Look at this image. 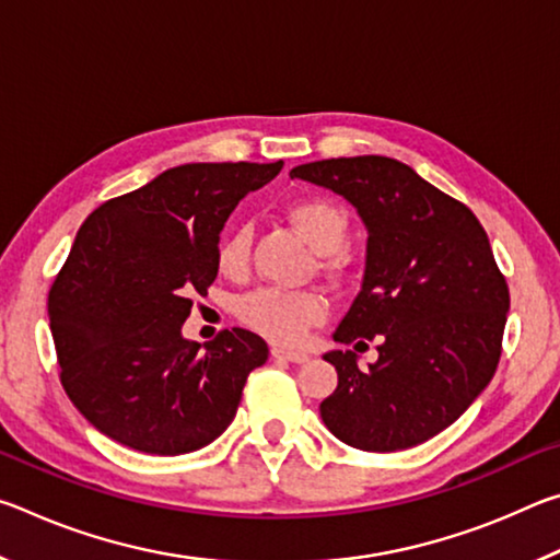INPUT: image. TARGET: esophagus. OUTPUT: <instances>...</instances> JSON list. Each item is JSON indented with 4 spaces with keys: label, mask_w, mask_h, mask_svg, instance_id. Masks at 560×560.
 Wrapping results in <instances>:
<instances>
[{
    "label": "esophagus",
    "mask_w": 560,
    "mask_h": 560,
    "mask_svg": "<svg viewBox=\"0 0 560 560\" xmlns=\"http://www.w3.org/2000/svg\"><path fill=\"white\" fill-rule=\"evenodd\" d=\"M271 355L279 358V360H289V363H308L306 353H299V350H283L279 346L271 348Z\"/></svg>",
    "instance_id": "esophagus-1"
}]
</instances>
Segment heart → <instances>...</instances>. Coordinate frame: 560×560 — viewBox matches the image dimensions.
<instances>
[{
    "label": "heart",
    "instance_id": "obj_1",
    "mask_svg": "<svg viewBox=\"0 0 560 560\" xmlns=\"http://www.w3.org/2000/svg\"><path fill=\"white\" fill-rule=\"evenodd\" d=\"M289 220L296 232L318 254H338L346 249L350 236V217L343 207L326 197H308L289 207ZM252 232L249 226H236L217 244V269L230 279H242L249 271ZM336 267L338 259L328 261ZM328 301L318 291H289L264 287L236 303V318L254 334L281 346H293L311 328L324 324Z\"/></svg>",
    "mask_w": 560,
    "mask_h": 560
}]
</instances>
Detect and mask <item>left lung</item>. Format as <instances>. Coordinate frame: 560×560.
<instances>
[{"mask_svg":"<svg viewBox=\"0 0 560 560\" xmlns=\"http://www.w3.org/2000/svg\"><path fill=\"white\" fill-rule=\"evenodd\" d=\"M291 177L334 189L368 226L363 289L340 320L338 343L377 340V360L324 355L338 387L320 420L363 452H397L447 430L497 373L509 287L485 226L400 160H316Z\"/></svg>","mask_w":560,"mask_h":560,"instance_id":"left-lung-1","label":"left lung"}]
</instances>
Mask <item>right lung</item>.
Masks as SVG:
<instances>
[{
    "label": "right lung",
    "mask_w": 560,
    "mask_h": 560,
    "mask_svg": "<svg viewBox=\"0 0 560 560\" xmlns=\"http://www.w3.org/2000/svg\"><path fill=\"white\" fill-rule=\"evenodd\" d=\"M283 163H187L113 197L81 224L49 291L61 385L106 438L187 454L230 428L269 348L244 328L183 338L192 296L217 279L226 217Z\"/></svg>",
    "instance_id": "1"
}]
</instances>
